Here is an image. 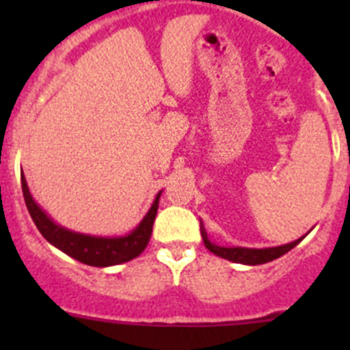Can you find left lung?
Returning <instances> with one entry per match:
<instances>
[{"label":"left lung","instance_id":"left-lung-1","mask_svg":"<svg viewBox=\"0 0 350 350\" xmlns=\"http://www.w3.org/2000/svg\"><path fill=\"white\" fill-rule=\"evenodd\" d=\"M202 237H203V242H205V247L213 252L215 256L219 258H224L228 261H233V262H242V265H250V267H254V265H265V262H270L273 259L280 258L284 256L286 252H289L291 249H295L299 242H301L303 238H298L295 242L286 243V245H279V247H267V249H249V247H221V245H215L208 240V234H206L205 228H203V222H202Z\"/></svg>","mask_w":350,"mask_h":350}]
</instances>
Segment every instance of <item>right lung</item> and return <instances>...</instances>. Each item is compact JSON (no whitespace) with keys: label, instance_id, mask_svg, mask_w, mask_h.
Segmentation results:
<instances>
[{"label":"right lung","instance_id":"1","mask_svg":"<svg viewBox=\"0 0 350 350\" xmlns=\"http://www.w3.org/2000/svg\"><path fill=\"white\" fill-rule=\"evenodd\" d=\"M21 184H23L24 202L29 210L31 219L36 224L40 233L43 234V238L49 243H52L55 249L63 250L64 254H68L70 258L77 259L83 265H89V267L98 268L113 267V265L131 261L144 252L148 240H150V234H152L154 219H156L159 198L163 193V191L157 193L152 206L148 208L145 217L131 233L124 234V237H94V234H83L66 230L61 224L52 221L51 215H47V212L31 196L23 170H21Z\"/></svg>","mask_w":350,"mask_h":350}]
</instances>
